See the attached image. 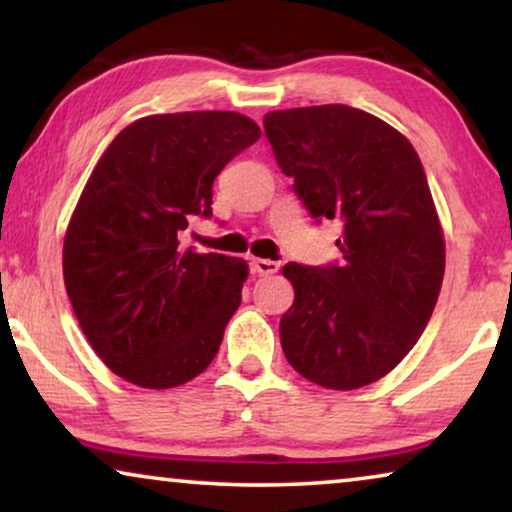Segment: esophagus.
<instances>
[{"mask_svg":"<svg viewBox=\"0 0 512 512\" xmlns=\"http://www.w3.org/2000/svg\"><path fill=\"white\" fill-rule=\"evenodd\" d=\"M251 270H254L258 277H268V275H275L279 270V263L270 261V258H254V261H251Z\"/></svg>","mask_w":512,"mask_h":512,"instance_id":"34e87169","label":"esophagus"}]
</instances>
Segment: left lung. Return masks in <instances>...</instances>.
I'll use <instances>...</instances> for the list:
<instances>
[{
	"instance_id": "1",
	"label": "left lung",
	"mask_w": 512,
	"mask_h": 512,
	"mask_svg": "<svg viewBox=\"0 0 512 512\" xmlns=\"http://www.w3.org/2000/svg\"><path fill=\"white\" fill-rule=\"evenodd\" d=\"M263 125L312 219L342 223L338 265H284L296 293L279 321L284 356L319 387L361 389L415 347L443 286L422 160L396 128L345 104L270 111Z\"/></svg>"
}]
</instances>
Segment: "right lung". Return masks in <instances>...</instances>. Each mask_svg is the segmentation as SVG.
<instances>
[{"instance_id":"add662e5","label":"right lung","mask_w":512,"mask_h":512,"mask_svg":"<svg viewBox=\"0 0 512 512\" xmlns=\"http://www.w3.org/2000/svg\"><path fill=\"white\" fill-rule=\"evenodd\" d=\"M261 128L237 111L144 116L97 160L62 247L67 296L111 373L144 389L198 377L242 303L244 258L181 249L212 184Z\"/></svg>"}]
</instances>
